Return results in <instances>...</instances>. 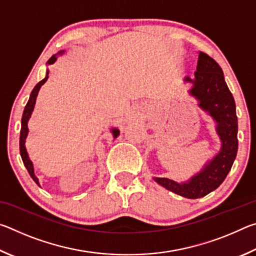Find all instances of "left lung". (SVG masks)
Listing matches in <instances>:
<instances>
[{
	"label": "left lung",
	"mask_w": 256,
	"mask_h": 256,
	"mask_svg": "<svg viewBox=\"0 0 256 256\" xmlns=\"http://www.w3.org/2000/svg\"><path fill=\"white\" fill-rule=\"evenodd\" d=\"M184 82L192 84L188 94L196 99L198 106L216 122V132L222 146L219 152L208 160L202 170L188 180L178 183L164 177H154V180L162 188L180 196L198 198L219 188L230 172L236 158L238 149L236 105L224 81L222 68L203 52H198L194 79L185 76Z\"/></svg>",
	"instance_id": "1"
}]
</instances>
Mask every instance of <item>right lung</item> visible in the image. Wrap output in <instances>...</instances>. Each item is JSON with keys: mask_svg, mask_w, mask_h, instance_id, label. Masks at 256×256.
Wrapping results in <instances>:
<instances>
[{"mask_svg": "<svg viewBox=\"0 0 256 256\" xmlns=\"http://www.w3.org/2000/svg\"><path fill=\"white\" fill-rule=\"evenodd\" d=\"M64 53V50H60L58 54H55L52 56V58L47 60V66H50V64H54L56 62V60H58V55H62ZM48 70L46 71V76L42 79V81L38 82V84L34 86V88L32 89V94H30V97H29V100L27 102V105L24 107V114H22V118H21V131H20V154H21V158H22V162L24 164L27 168V170L29 172V175L32 176V178L34 180V183L37 185H40V180H38L37 176L34 175V164L32 160L29 158V154L27 152V149H26V138H27L28 136V132H29V128H28V120L29 118H32V114L34 112V104H36V99L38 96V92H40V89L42 88V86L45 84L48 79ZM112 136L114 138H118V136L120 134V130L118 128H112Z\"/></svg>", "mask_w": 256, "mask_h": 256, "instance_id": "obj_1", "label": "right lung"}]
</instances>
